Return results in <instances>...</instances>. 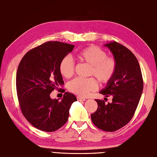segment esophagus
<instances>
[{
	"instance_id": "esophagus-1",
	"label": "esophagus",
	"mask_w": 157,
	"mask_h": 157,
	"mask_svg": "<svg viewBox=\"0 0 157 157\" xmlns=\"http://www.w3.org/2000/svg\"><path fill=\"white\" fill-rule=\"evenodd\" d=\"M77 100H78V101H85V99L83 98H81L80 96H77Z\"/></svg>"
}]
</instances>
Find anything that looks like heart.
Returning <instances> with one entry per match:
<instances>
[{"mask_svg":"<svg viewBox=\"0 0 157 157\" xmlns=\"http://www.w3.org/2000/svg\"><path fill=\"white\" fill-rule=\"evenodd\" d=\"M76 58L82 63L90 66L88 76L95 77L100 84L108 83L113 78L116 70V61L113 57H107L106 52L99 47L90 46L82 48L76 54ZM59 71L63 78H69L73 75L75 65L69 57L66 56L61 59L59 64ZM96 87V82L92 78H76L67 83L70 91L82 97L87 96Z\"/></svg>","mask_w":157,"mask_h":157,"instance_id":"b5f03b06","label":"heart"}]
</instances>
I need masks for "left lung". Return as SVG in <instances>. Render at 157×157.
Segmentation results:
<instances>
[{
  "label": "left lung",
  "mask_w": 157,
  "mask_h": 157,
  "mask_svg": "<svg viewBox=\"0 0 157 157\" xmlns=\"http://www.w3.org/2000/svg\"><path fill=\"white\" fill-rule=\"evenodd\" d=\"M110 50L116 61V70L106 86L100 91L112 102L96 100L98 109L91 115L98 128L113 132L127 124L133 117L143 91L144 82L139 62L130 50L116 42L104 45Z\"/></svg>",
  "instance_id": "8db88e82"
}]
</instances>
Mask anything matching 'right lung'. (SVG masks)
<instances>
[{
	"mask_svg": "<svg viewBox=\"0 0 157 157\" xmlns=\"http://www.w3.org/2000/svg\"><path fill=\"white\" fill-rule=\"evenodd\" d=\"M74 48L60 42H46L26 52L17 67L16 90L20 109L26 119L42 131L53 132L63 126L71 105L77 100L69 92L63 94L61 101L50 96L64 84L59 64Z\"/></svg>",
	"mask_w": 157,
	"mask_h": 157,
	"instance_id": "right-lung-1",
	"label": "right lung"
}]
</instances>
